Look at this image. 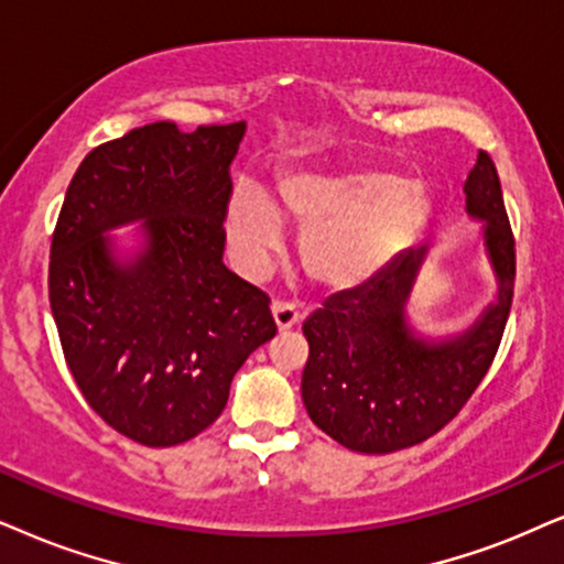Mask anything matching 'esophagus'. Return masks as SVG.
Instances as JSON below:
<instances>
[{
  "label": "esophagus",
  "mask_w": 564,
  "mask_h": 564,
  "mask_svg": "<svg viewBox=\"0 0 564 564\" xmlns=\"http://www.w3.org/2000/svg\"><path fill=\"white\" fill-rule=\"evenodd\" d=\"M270 312H273V319H275V327L281 333L291 330L299 323V310L294 304L289 302H273V306H270Z\"/></svg>",
  "instance_id": "esophagus-1"
}]
</instances>
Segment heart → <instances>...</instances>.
Returning <instances> with one entry per match:
<instances>
[{
    "instance_id": "b5f03b06",
    "label": "heart",
    "mask_w": 564,
    "mask_h": 564,
    "mask_svg": "<svg viewBox=\"0 0 564 564\" xmlns=\"http://www.w3.org/2000/svg\"><path fill=\"white\" fill-rule=\"evenodd\" d=\"M432 192L384 169L289 171L278 197L249 184L231 192L226 231L241 268L260 273L283 247V220L302 226V258L327 289H361L424 237Z\"/></svg>"
}]
</instances>
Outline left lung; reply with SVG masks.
Here are the masks:
<instances>
[{
  "instance_id": "obj_1",
  "label": "left lung",
  "mask_w": 564,
  "mask_h": 564,
  "mask_svg": "<svg viewBox=\"0 0 564 564\" xmlns=\"http://www.w3.org/2000/svg\"><path fill=\"white\" fill-rule=\"evenodd\" d=\"M463 192L466 213L484 224V249L497 278L495 302L471 327L445 338L413 330L409 299L426 245L304 319L306 413L348 451L384 455L430 440L458 416L495 361L516 286V239L489 153L479 151Z\"/></svg>"
}]
</instances>
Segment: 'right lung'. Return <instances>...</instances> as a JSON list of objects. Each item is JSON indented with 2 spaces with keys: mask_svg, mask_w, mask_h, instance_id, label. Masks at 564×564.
<instances>
[{
  "mask_svg": "<svg viewBox=\"0 0 564 564\" xmlns=\"http://www.w3.org/2000/svg\"><path fill=\"white\" fill-rule=\"evenodd\" d=\"M247 124L153 122L85 155L52 237L48 302L85 401L145 447L220 416L234 375L275 335L270 299L224 265L231 161ZM141 224L119 259L108 231Z\"/></svg>",
  "mask_w": 564,
  "mask_h": 564,
  "instance_id": "right-lung-1",
  "label": "right lung"
}]
</instances>
